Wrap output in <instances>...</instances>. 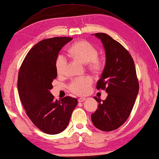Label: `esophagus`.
Instances as JSON below:
<instances>
[{
  "label": "esophagus",
  "mask_w": 159,
  "mask_h": 159,
  "mask_svg": "<svg viewBox=\"0 0 159 159\" xmlns=\"http://www.w3.org/2000/svg\"><path fill=\"white\" fill-rule=\"evenodd\" d=\"M84 100H86V98H80L78 99V102H83Z\"/></svg>",
  "instance_id": "34e87169"
}]
</instances>
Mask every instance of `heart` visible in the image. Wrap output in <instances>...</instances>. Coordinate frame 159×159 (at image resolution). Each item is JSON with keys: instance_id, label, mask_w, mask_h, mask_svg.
<instances>
[{"instance_id": "obj_1", "label": "heart", "mask_w": 159, "mask_h": 159, "mask_svg": "<svg viewBox=\"0 0 159 159\" xmlns=\"http://www.w3.org/2000/svg\"><path fill=\"white\" fill-rule=\"evenodd\" d=\"M70 55L75 59L81 61L84 63H87L89 69L95 73L102 70L104 66V61L98 58L96 48L90 42L86 40H81L75 42L69 49ZM67 59L64 55H61L57 57L55 63L57 72L59 75H64L66 71ZM93 80L90 76L75 78L70 83L69 88L71 92L80 96L86 94L90 90V86Z\"/></svg>"}]
</instances>
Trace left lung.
Segmentation results:
<instances>
[{"mask_svg": "<svg viewBox=\"0 0 159 159\" xmlns=\"http://www.w3.org/2000/svg\"><path fill=\"white\" fill-rule=\"evenodd\" d=\"M93 35L101 40L106 56L96 88L105 90L108 96L104 100L94 96L98 109L91 115V119L96 128L110 131L119 128L129 117L138 94L139 83L128 51L107 34Z\"/></svg>", "mask_w": 159, "mask_h": 159, "instance_id": "obj_1", "label": "left lung"}]
</instances>
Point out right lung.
Segmentation results:
<instances>
[{
  "label": "right lung",
  "mask_w": 159,
  "mask_h": 159,
  "mask_svg": "<svg viewBox=\"0 0 159 159\" xmlns=\"http://www.w3.org/2000/svg\"><path fill=\"white\" fill-rule=\"evenodd\" d=\"M71 40L55 37L39 42L30 49L19 69L17 89L22 105L34 124L47 134L66 129L77 104L76 98L66 96L58 101L50 93L57 76L59 52Z\"/></svg>",
  "instance_id": "add662e5"
}]
</instances>
